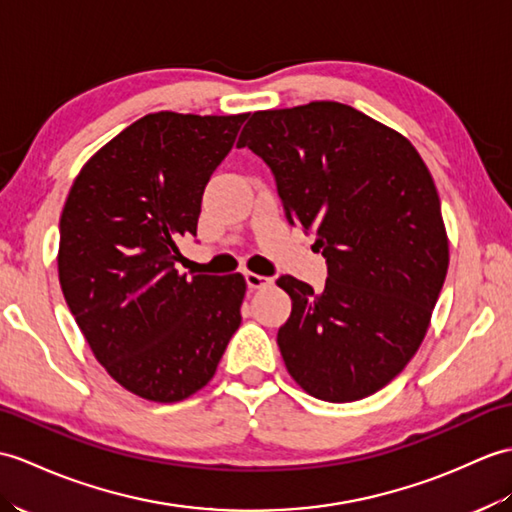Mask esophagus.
Returning a JSON list of instances; mask_svg holds the SVG:
<instances>
[{
    "label": "esophagus",
    "mask_w": 512,
    "mask_h": 512,
    "mask_svg": "<svg viewBox=\"0 0 512 512\" xmlns=\"http://www.w3.org/2000/svg\"><path fill=\"white\" fill-rule=\"evenodd\" d=\"M246 285L251 290H261V288H268V285L272 283V279L264 277V275H255V272H246Z\"/></svg>",
    "instance_id": "34e87169"
}]
</instances>
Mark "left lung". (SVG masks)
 I'll list each match as a JSON object with an SVG mask.
<instances>
[{
    "instance_id": "1",
    "label": "left lung",
    "mask_w": 512,
    "mask_h": 512,
    "mask_svg": "<svg viewBox=\"0 0 512 512\" xmlns=\"http://www.w3.org/2000/svg\"><path fill=\"white\" fill-rule=\"evenodd\" d=\"M240 148L275 174L290 224L316 231L325 288L283 275L292 314L277 344L312 397L358 401L419 351L445 283L449 240L434 178L397 130L340 102L257 111Z\"/></svg>"
}]
</instances>
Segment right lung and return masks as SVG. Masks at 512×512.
<instances>
[{
	"label": "right lung",
	"instance_id": "add662e5",
	"mask_svg": "<svg viewBox=\"0 0 512 512\" xmlns=\"http://www.w3.org/2000/svg\"><path fill=\"white\" fill-rule=\"evenodd\" d=\"M246 117L150 113L69 189L56 257L65 301L95 360L141 399L174 403L205 388L242 323L240 272L187 279L174 264Z\"/></svg>",
	"mask_w": 512,
	"mask_h": 512
}]
</instances>
